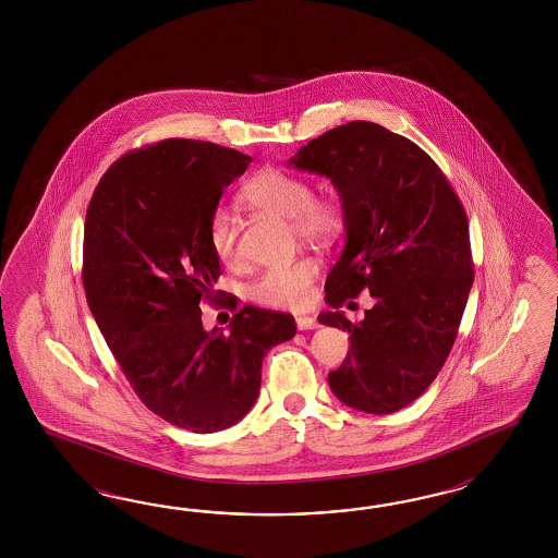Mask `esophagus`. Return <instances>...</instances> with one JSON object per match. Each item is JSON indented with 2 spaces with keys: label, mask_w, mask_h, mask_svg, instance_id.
I'll use <instances>...</instances> for the list:
<instances>
[{
  "label": "esophagus",
  "mask_w": 558,
  "mask_h": 558,
  "mask_svg": "<svg viewBox=\"0 0 558 558\" xmlns=\"http://www.w3.org/2000/svg\"><path fill=\"white\" fill-rule=\"evenodd\" d=\"M296 327H299L301 331H306V329H317V327H319V322H317L315 317L301 315V317H296Z\"/></svg>",
  "instance_id": "obj_1"
}]
</instances>
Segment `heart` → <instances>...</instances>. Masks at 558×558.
Instances as JSON below:
<instances>
[{
  "instance_id": "1",
  "label": "heart",
  "mask_w": 558,
  "mask_h": 558,
  "mask_svg": "<svg viewBox=\"0 0 558 558\" xmlns=\"http://www.w3.org/2000/svg\"><path fill=\"white\" fill-rule=\"evenodd\" d=\"M243 203L270 217L290 220V227L304 241L329 243L343 231V210L333 198H315L313 186L282 169H264L241 192ZM208 239L222 264L236 259L235 219L219 208L208 222ZM319 278L317 259L303 255L290 264L270 266L250 287L255 303L276 308H296L308 303L311 290Z\"/></svg>"
}]
</instances>
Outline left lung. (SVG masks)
<instances>
[{"label": "left lung", "mask_w": 558, "mask_h": 558, "mask_svg": "<svg viewBox=\"0 0 558 558\" xmlns=\"http://www.w3.org/2000/svg\"><path fill=\"white\" fill-rule=\"evenodd\" d=\"M288 166L331 180L345 247L325 280L319 323L350 333L329 387L352 409L389 415L413 403L450 354L469 292V220L427 153L385 126L354 120L308 141ZM368 289L360 324L338 306Z\"/></svg>", "instance_id": "obj_1"}]
</instances>
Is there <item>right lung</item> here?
I'll use <instances>...</instances> for the list:
<instances>
[{
  "mask_svg": "<svg viewBox=\"0 0 558 558\" xmlns=\"http://www.w3.org/2000/svg\"><path fill=\"white\" fill-rule=\"evenodd\" d=\"M250 163L208 141L168 138L120 157L85 215V296L101 336L138 399L194 434L243 420L264 355L296 333L292 315L250 304L229 333L203 327L201 301L220 276L208 222Z\"/></svg>",
  "mask_w": 558,
  "mask_h": 558,
  "instance_id": "obj_1",
  "label": "right lung"
}]
</instances>
